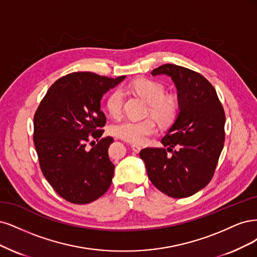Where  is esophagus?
Listing matches in <instances>:
<instances>
[{"instance_id": "esophagus-1", "label": "esophagus", "mask_w": 257, "mask_h": 257, "mask_svg": "<svg viewBox=\"0 0 257 257\" xmlns=\"http://www.w3.org/2000/svg\"><path fill=\"white\" fill-rule=\"evenodd\" d=\"M131 150L134 153H139L141 151V146L140 145H137V144H132L131 145Z\"/></svg>"}]
</instances>
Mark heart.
Wrapping results in <instances>:
<instances>
[{
  "label": "heart",
  "mask_w": 257,
  "mask_h": 257,
  "mask_svg": "<svg viewBox=\"0 0 257 257\" xmlns=\"http://www.w3.org/2000/svg\"><path fill=\"white\" fill-rule=\"evenodd\" d=\"M141 98L150 103V111L163 125L175 119L178 112V102L174 97L163 96L164 88L161 84L148 79H138L128 85ZM123 103V93L119 88L114 89L106 99V110L111 116H120ZM157 123L153 118L142 120L126 119L114 123L111 134L132 144H142L148 137L157 132Z\"/></svg>",
  "instance_id": "heart-1"
}]
</instances>
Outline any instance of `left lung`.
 I'll return each instance as SVG.
<instances>
[{
	"label": "left lung",
	"instance_id": "1",
	"mask_svg": "<svg viewBox=\"0 0 257 257\" xmlns=\"http://www.w3.org/2000/svg\"><path fill=\"white\" fill-rule=\"evenodd\" d=\"M152 74L173 80L179 112L161 140L168 148L147 147L140 157L148 178L161 192L175 198L191 196L209 184L217 168L225 139L224 109L216 89L198 72L164 64Z\"/></svg>",
	"mask_w": 257,
	"mask_h": 257
}]
</instances>
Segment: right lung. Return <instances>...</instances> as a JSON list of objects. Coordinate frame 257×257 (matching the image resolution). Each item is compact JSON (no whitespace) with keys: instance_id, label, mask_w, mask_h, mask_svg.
Listing matches in <instances>:
<instances>
[{"instance_id":"1","label":"right lung","mask_w":257,"mask_h":257,"mask_svg":"<svg viewBox=\"0 0 257 257\" xmlns=\"http://www.w3.org/2000/svg\"><path fill=\"white\" fill-rule=\"evenodd\" d=\"M125 78L69 73L54 82L37 107L33 140L40 169L66 201L94 202L111 186L115 167L107 150L113 139L99 140L106 121L100 100ZM90 138L98 143L88 150L85 146Z\"/></svg>"}]
</instances>
